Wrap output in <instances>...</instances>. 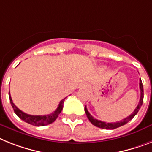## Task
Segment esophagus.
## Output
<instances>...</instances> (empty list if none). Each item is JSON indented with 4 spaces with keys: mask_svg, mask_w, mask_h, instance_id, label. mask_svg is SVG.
<instances>
[{
    "mask_svg": "<svg viewBox=\"0 0 152 152\" xmlns=\"http://www.w3.org/2000/svg\"><path fill=\"white\" fill-rule=\"evenodd\" d=\"M82 86H83V87H88L87 85H82Z\"/></svg>",
    "mask_w": 152,
    "mask_h": 152,
    "instance_id": "esophagus-1",
    "label": "esophagus"
}]
</instances>
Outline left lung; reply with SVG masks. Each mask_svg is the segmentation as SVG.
Segmentation results:
<instances>
[{
    "instance_id": "1",
    "label": "left lung",
    "mask_w": 152,
    "mask_h": 152,
    "mask_svg": "<svg viewBox=\"0 0 152 152\" xmlns=\"http://www.w3.org/2000/svg\"><path fill=\"white\" fill-rule=\"evenodd\" d=\"M139 85H140V90H141V97H140V101H139V103L138 105H137V108L134 110V111L131 113V115H130V116L126 117V118L124 119V120L118 121V122L106 123L94 118L93 116H91V114L89 113V112L88 111L87 108H86V106H85V111L86 115H87L88 119L89 120L90 122L93 124L94 126H98V127H99V128H102V129H106V130H109V129H110V130H113V129H116L117 128V127H120V126L127 124V123L132 120V119L135 116V115L138 113L140 108H141V106H142V104H143V99H144V88H143L142 81H141V79H140V83H139Z\"/></svg>"
}]
</instances>
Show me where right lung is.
Segmentation results:
<instances>
[{
  "mask_svg": "<svg viewBox=\"0 0 152 152\" xmlns=\"http://www.w3.org/2000/svg\"><path fill=\"white\" fill-rule=\"evenodd\" d=\"M9 99H10V102L11 105L13 108L14 111L15 113V114L19 117L21 120H24L25 122L28 123L29 124H32L34 126H45V125H48V124H52L53 122H54L56 119L58 117L59 114L61 113L62 111L63 107H64V99L61 100L60 102V103L58 105V107L55 110L54 112L48 115H44V116H33V115H29L26 113L22 112V110H20L17 106L13 103L12 99H11V95L9 92Z\"/></svg>",
  "mask_w": 152,
  "mask_h": 152,
  "instance_id": "obj_1",
  "label": "right lung"
}]
</instances>
